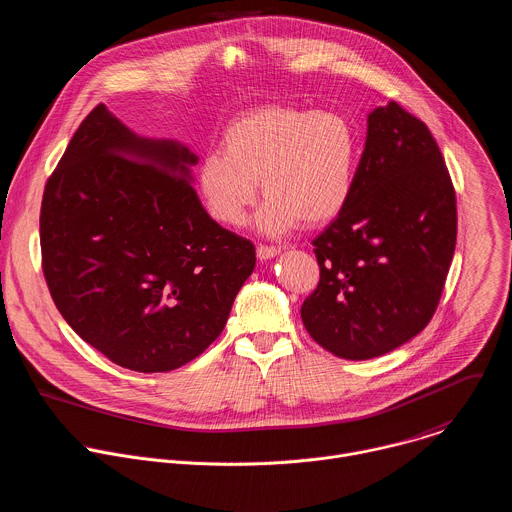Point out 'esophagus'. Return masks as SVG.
<instances>
[{"label": "esophagus", "mask_w": 512, "mask_h": 512, "mask_svg": "<svg viewBox=\"0 0 512 512\" xmlns=\"http://www.w3.org/2000/svg\"><path fill=\"white\" fill-rule=\"evenodd\" d=\"M281 253V247H275V245H257V257L261 261H267V259H273L275 255Z\"/></svg>", "instance_id": "esophagus-1"}]
</instances>
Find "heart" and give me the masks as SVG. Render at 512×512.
<instances>
[{"label":"heart","mask_w":512,"mask_h":512,"mask_svg":"<svg viewBox=\"0 0 512 512\" xmlns=\"http://www.w3.org/2000/svg\"><path fill=\"white\" fill-rule=\"evenodd\" d=\"M358 168V134L337 112L259 106L235 118L223 134V154L209 152L197 183L209 215L241 227L257 199L267 197L257 225L267 235L301 221L317 227L350 201Z\"/></svg>","instance_id":"b5f03b06"}]
</instances>
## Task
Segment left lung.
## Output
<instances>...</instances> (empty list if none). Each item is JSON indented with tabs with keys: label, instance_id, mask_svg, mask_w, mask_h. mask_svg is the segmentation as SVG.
Wrapping results in <instances>:
<instances>
[{
	"label": "left lung",
	"instance_id": "left-lung-1",
	"mask_svg": "<svg viewBox=\"0 0 512 512\" xmlns=\"http://www.w3.org/2000/svg\"><path fill=\"white\" fill-rule=\"evenodd\" d=\"M313 247L319 283L301 319L323 350L378 358L430 323L456 247V195L428 126L398 102L368 116L350 201Z\"/></svg>",
	"mask_w": 512,
	"mask_h": 512
}]
</instances>
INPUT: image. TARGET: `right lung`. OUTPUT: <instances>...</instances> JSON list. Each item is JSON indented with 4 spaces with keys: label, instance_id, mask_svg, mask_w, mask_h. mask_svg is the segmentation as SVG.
<instances>
[{
    "label": "right lung",
    "instance_id": "add662e5",
    "mask_svg": "<svg viewBox=\"0 0 512 512\" xmlns=\"http://www.w3.org/2000/svg\"><path fill=\"white\" fill-rule=\"evenodd\" d=\"M175 140L136 136L98 104L50 175L42 269L68 325L110 362L177 370L221 335L255 269L251 241L203 209Z\"/></svg>",
    "mask_w": 512,
    "mask_h": 512
}]
</instances>
